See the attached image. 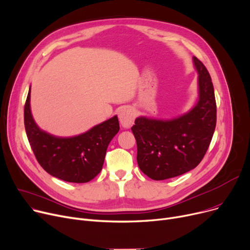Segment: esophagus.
<instances>
[{
    "label": "esophagus",
    "mask_w": 250,
    "mask_h": 250,
    "mask_svg": "<svg viewBox=\"0 0 250 250\" xmlns=\"http://www.w3.org/2000/svg\"><path fill=\"white\" fill-rule=\"evenodd\" d=\"M119 119L120 123L122 124L123 127L129 128L134 123L135 119V112L133 109L131 108H123L121 109L119 113Z\"/></svg>",
    "instance_id": "1"
}]
</instances>
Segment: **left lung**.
I'll return each mask as SVG.
<instances>
[{
  "label": "left lung",
  "mask_w": 250,
  "mask_h": 250,
  "mask_svg": "<svg viewBox=\"0 0 250 250\" xmlns=\"http://www.w3.org/2000/svg\"><path fill=\"white\" fill-rule=\"evenodd\" d=\"M199 73V101L172 120L139 117L131 127L137 142V163L154 181L178 177L195 168L206 154L217 120L214 86L208 69L194 56Z\"/></svg>",
  "instance_id": "1"
}]
</instances>
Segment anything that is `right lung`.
<instances>
[{
	"label": "right lung",
	"mask_w": 250,
	"mask_h": 250,
	"mask_svg": "<svg viewBox=\"0 0 250 250\" xmlns=\"http://www.w3.org/2000/svg\"><path fill=\"white\" fill-rule=\"evenodd\" d=\"M29 143L42 167L52 177L69 183H87L102 170L108 145L120 129L118 117L103 122L83 134L61 138L38 128L30 111V90L24 107Z\"/></svg>",
	"instance_id": "1"
}]
</instances>
